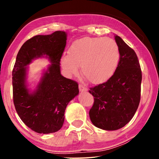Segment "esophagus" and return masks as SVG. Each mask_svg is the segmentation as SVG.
I'll use <instances>...</instances> for the list:
<instances>
[{
  "label": "esophagus",
  "mask_w": 159,
  "mask_h": 159,
  "mask_svg": "<svg viewBox=\"0 0 159 159\" xmlns=\"http://www.w3.org/2000/svg\"><path fill=\"white\" fill-rule=\"evenodd\" d=\"M79 91L80 92H86V91L88 90V89H87V88H85L84 85H79Z\"/></svg>",
  "instance_id": "esophagus-1"
}]
</instances>
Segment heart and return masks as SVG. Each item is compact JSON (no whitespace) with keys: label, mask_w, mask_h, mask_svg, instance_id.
<instances>
[{"label":"heart","mask_w":159,"mask_h":159,"mask_svg":"<svg viewBox=\"0 0 159 159\" xmlns=\"http://www.w3.org/2000/svg\"><path fill=\"white\" fill-rule=\"evenodd\" d=\"M119 61V48L114 39L86 37L73 43L69 55L61 57V65L69 76L77 74L80 66L85 80L100 84L114 75Z\"/></svg>","instance_id":"1"}]
</instances>
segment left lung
I'll return each instance as SVG.
<instances>
[{
	"instance_id": "8db88e82",
	"label": "left lung",
	"mask_w": 159,
	"mask_h": 159,
	"mask_svg": "<svg viewBox=\"0 0 159 159\" xmlns=\"http://www.w3.org/2000/svg\"><path fill=\"white\" fill-rule=\"evenodd\" d=\"M120 61L106 83L90 88L94 104L89 115L93 124L104 130L121 128L133 118L140 101L142 71L136 53L115 35Z\"/></svg>"
}]
</instances>
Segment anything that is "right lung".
Masks as SVG:
<instances>
[{
    "mask_svg": "<svg viewBox=\"0 0 159 159\" xmlns=\"http://www.w3.org/2000/svg\"><path fill=\"white\" fill-rule=\"evenodd\" d=\"M66 39L65 31L38 35L23 44L16 58L12 71L15 109L25 125L38 133L60 130L66 106L79 93L78 83L61 74L60 61ZM39 58H47L51 64L31 86L28 82V65Z\"/></svg>",
    "mask_w": 159,
    "mask_h": 159,
    "instance_id": "add662e5",
    "label": "right lung"
}]
</instances>
